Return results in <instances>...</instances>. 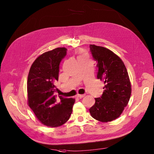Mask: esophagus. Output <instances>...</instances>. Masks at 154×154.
<instances>
[{
  "label": "esophagus",
  "instance_id": "esophagus-1",
  "mask_svg": "<svg viewBox=\"0 0 154 154\" xmlns=\"http://www.w3.org/2000/svg\"><path fill=\"white\" fill-rule=\"evenodd\" d=\"M85 96V94H78L77 95V97H78V98H83V97H84Z\"/></svg>",
  "mask_w": 154,
  "mask_h": 154
}]
</instances>
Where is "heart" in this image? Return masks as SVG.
Masks as SVG:
<instances>
[{"instance_id": "b5f03b06", "label": "heart", "mask_w": 154, "mask_h": 154, "mask_svg": "<svg viewBox=\"0 0 154 154\" xmlns=\"http://www.w3.org/2000/svg\"><path fill=\"white\" fill-rule=\"evenodd\" d=\"M82 55H81V56H82ZM81 56H80V57H81Z\"/></svg>"}]
</instances>
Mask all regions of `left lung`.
I'll return each instance as SVG.
<instances>
[{"label": "left lung", "instance_id": "left-lung-1", "mask_svg": "<svg viewBox=\"0 0 154 154\" xmlns=\"http://www.w3.org/2000/svg\"><path fill=\"white\" fill-rule=\"evenodd\" d=\"M93 58L97 61V78L104 81L103 95L95 98L89 109L91 116L102 122H111L122 113L131 96L128 73L119 56L106 48L89 45Z\"/></svg>", "mask_w": 154, "mask_h": 154}]
</instances>
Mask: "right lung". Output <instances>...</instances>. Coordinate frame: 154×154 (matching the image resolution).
Here are the masks:
<instances>
[{"label": "right lung", "mask_w": 154, "mask_h": 154, "mask_svg": "<svg viewBox=\"0 0 154 154\" xmlns=\"http://www.w3.org/2000/svg\"><path fill=\"white\" fill-rule=\"evenodd\" d=\"M67 53L65 48H57L41 54L29 71L27 80L28 104L35 117L45 126L55 128L63 125L69 119L75 99L54 94L58 89L60 63Z\"/></svg>", "instance_id": "right-lung-1"}]
</instances>
